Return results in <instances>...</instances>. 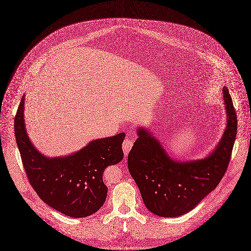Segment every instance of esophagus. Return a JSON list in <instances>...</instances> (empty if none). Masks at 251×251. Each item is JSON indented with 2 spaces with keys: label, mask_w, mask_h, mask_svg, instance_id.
Segmentation results:
<instances>
[{
  "label": "esophagus",
  "mask_w": 251,
  "mask_h": 251,
  "mask_svg": "<svg viewBox=\"0 0 251 251\" xmlns=\"http://www.w3.org/2000/svg\"><path fill=\"white\" fill-rule=\"evenodd\" d=\"M134 145V141H133V138H130V137H126L123 141V144H122V148H123V151H124V154H129L130 150L132 149Z\"/></svg>",
  "instance_id": "1"
}]
</instances>
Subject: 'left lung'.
<instances>
[{"label":"left lung","instance_id":"1","mask_svg":"<svg viewBox=\"0 0 251 251\" xmlns=\"http://www.w3.org/2000/svg\"><path fill=\"white\" fill-rule=\"evenodd\" d=\"M223 95L226 127L216 148L201 159L175 160L151 131L137 129L128 168L144 204L153 214L168 218L191 211L223 178L237 135V116L226 87Z\"/></svg>","mask_w":251,"mask_h":251}]
</instances>
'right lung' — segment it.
<instances>
[{
    "instance_id": "1",
    "label": "right lung",
    "mask_w": 251,
    "mask_h": 251,
    "mask_svg": "<svg viewBox=\"0 0 251 251\" xmlns=\"http://www.w3.org/2000/svg\"><path fill=\"white\" fill-rule=\"evenodd\" d=\"M25 95L14 120L16 142L29 183L43 201L59 212L84 218L99 210L107 198L103 172L123 158L125 134L90 141L77 152L49 157L31 143L25 124Z\"/></svg>"
}]
</instances>
